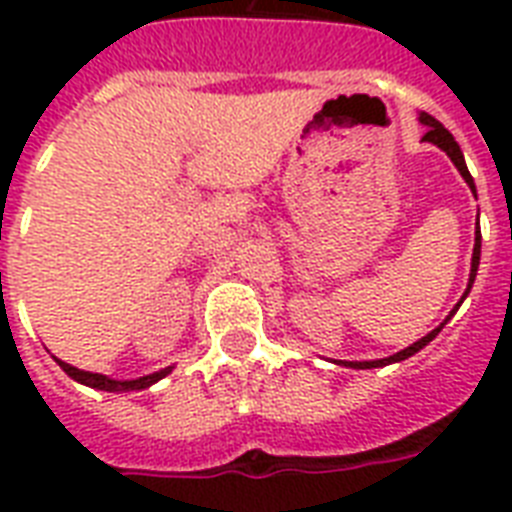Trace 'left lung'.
I'll return each mask as SVG.
<instances>
[{
    "label": "left lung",
    "mask_w": 512,
    "mask_h": 512,
    "mask_svg": "<svg viewBox=\"0 0 512 512\" xmlns=\"http://www.w3.org/2000/svg\"><path fill=\"white\" fill-rule=\"evenodd\" d=\"M420 122L425 124V127H428V132H425V138H422V140H428V143H433V146H438V148H441V151H446V154H449V159H452V162H454V167H457V170H460V175L465 177V183L470 185V191L476 193V183H473V177H470L468 164H465V156H462L460 146H457V140L452 138V132L446 130V127H444V124H441V122H436V119H433V116H430V114H420ZM478 260H481V231L476 233V247H473V265H470V284H468V292H470V287H473V281H476ZM468 292L462 295V300L468 297ZM460 305H462V303H460ZM454 311H457V308H454ZM454 311H452V313H454ZM452 313H449V316H452ZM446 321H449V319H446ZM446 321H444V324H446ZM444 324H441V327H438V329H433V332H430V335L422 337V340L414 342V345H409V348L398 350L396 356L380 358V361H348V366H356V369H374V366H388V364H393V361H404V358L414 356L417 350L425 348V345H428V342L433 340V337H436L438 332H441V329H444Z\"/></svg>",
    "instance_id": "8db88e82"
}]
</instances>
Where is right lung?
Instances as JSON below:
<instances>
[{"mask_svg": "<svg viewBox=\"0 0 512 512\" xmlns=\"http://www.w3.org/2000/svg\"><path fill=\"white\" fill-rule=\"evenodd\" d=\"M60 369L71 377V380L82 382V385H90V388H98V390H108V393H122V390H143L148 385H154L156 380H162L164 374H170V369H162V372H154V374H146V377H140V380H111L106 374H92V372H84V369H76V366L66 364V361H60Z\"/></svg>", "mask_w": 512, "mask_h": 512, "instance_id": "right-lung-1", "label": "right lung"}]
</instances>
